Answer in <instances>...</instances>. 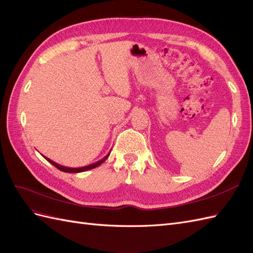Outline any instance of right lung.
I'll return each instance as SVG.
<instances>
[{"instance_id":"right-lung-1","label":"right lung","mask_w":253,"mask_h":253,"mask_svg":"<svg viewBox=\"0 0 253 253\" xmlns=\"http://www.w3.org/2000/svg\"><path fill=\"white\" fill-rule=\"evenodd\" d=\"M109 154H110V152L107 154V156H105L102 160H100V161H97V162L93 163V164H90V165H88V166H84V167H79V168L65 167V166H62V165L58 164V163L53 162V161H52V160H50V159H48V158H46V157H44V158H45L48 162H49L50 164H52L54 167H56V168H58L59 170L63 171V172H68V173H78V172H84V171L90 170V169H93V168H95V167H97V166H100V165L102 164V163H104V162L106 161V159H107V158L109 157Z\"/></svg>"}]
</instances>
